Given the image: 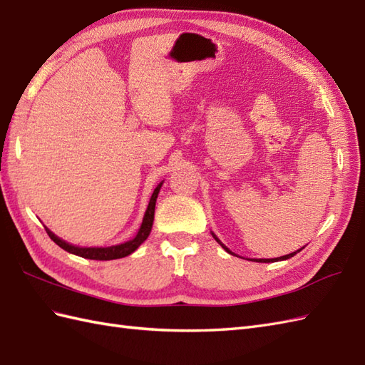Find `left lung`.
Masks as SVG:
<instances>
[{"instance_id": "left-lung-1", "label": "left lung", "mask_w": 365, "mask_h": 365, "mask_svg": "<svg viewBox=\"0 0 365 365\" xmlns=\"http://www.w3.org/2000/svg\"><path fill=\"white\" fill-rule=\"evenodd\" d=\"M211 235H212V237H214V239H216V240L219 242V244L222 245V248H223V250H225V251H228V253H230V255H235V253H232V251H230V250H228V248H227L225 245H223V244H222V242H220V240H219V239L216 237V235H214V232H211ZM302 248H304V247H302ZM302 248H301V250H302ZM301 250H297V251H294V253H289V255H285V256H280V257H276V259H251V260H253V262H265V264H268V262H277V260H287V259H289V257H293V256H294V255H297V253H299V251H301ZM235 256H236V255H235Z\"/></svg>"}]
</instances>
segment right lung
<instances>
[{
  "mask_svg": "<svg viewBox=\"0 0 365 365\" xmlns=\"http://www.w3.org/2000/svg\"><path fill=\"white\" fill-rule=\"evenodd\" d=\"M162 185H163V182L158 183L157 188L154 190V192H153V195H151V200H149V203H148V208H146V212H145L142 227H140V230H138V232L135 235V237L128 240V242H125V244L114 245V247H106V248H81V247H76V245L68 244V242H64L63 239L55 236L49 228L44 227V228H46V232H48L49 237H51L60 248H63L64 251H68V253L80 256V257L92 259V260H112V259L126 257V256H129L130 253H134V251L148 239L149 232H151L153 222H154L155 200H157L158 192H160Z\"/></svg>",
  "mask_w": 365,
  "mask_h": 365,
  "instance_id": "1",
  "label": "right lung"
}]
</instances>
